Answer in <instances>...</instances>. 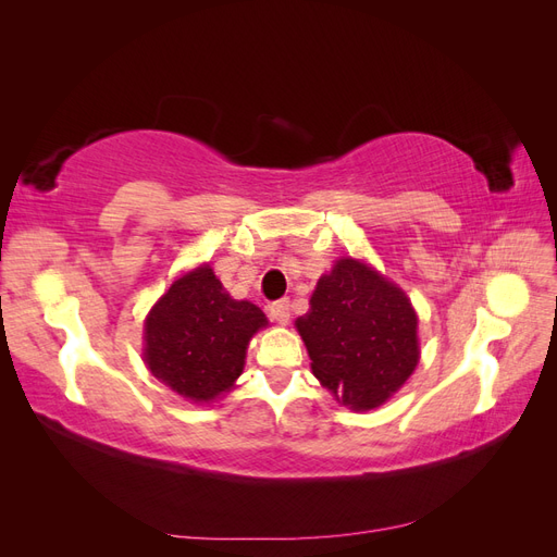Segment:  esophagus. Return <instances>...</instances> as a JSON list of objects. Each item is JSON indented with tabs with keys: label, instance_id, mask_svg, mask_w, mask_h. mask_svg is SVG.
<instances>
[{
	"label": "esophagus",
	"instance_id": "esophagus-1",
	"mask_svg": "<svg viewBox=\"0 0 557 557\" xmlns=\"http://www.w3.org/2000/svg\"><path fill=\"white\" fill-rule=\"evenodd\" d=\"M269 315H272L276 323L285 325L290 320V301L288 299H276L269 305Z\"/></svg>",
	"mask_w": 557,
	"mask_h": 557
}]
</instances>
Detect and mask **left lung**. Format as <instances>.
<instances>
[{
	"label": "left lung",
	"instance_id": "left-lung-1",
	"mask_svg": "<svg viewBox=\"0 0 557 557\" xmlns=\"http://www.w3.org/2000/svg\"><path fill=\"white\" fill-rule=\"evenodd\" d=\"M315 379L348 409L391 397L418 364V318L395 283L346 258L320 276L311 309L297 318Z\"/></svg>",
	"mask_w": 557,
	"mask_h": 557
}]
</instances>
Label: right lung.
Returning <instances> with one entry per match:
<instances>
[{"mask_svg":"<svg viewBox=\"0 0 557 557\" xmlns=\"http://www.w3.org/2000/svg\"><path fill=\"white\" fill-rule=\"evenodd\" d=\"M267 325L250 301L232 299L209 264L181 276L146 318V364L193 401H209L244 372L250 336Z\"/></svg>","mask_w":557,"mask_h":557,"instance_id":"obj_1","label":"right lung"}]
</instances>
